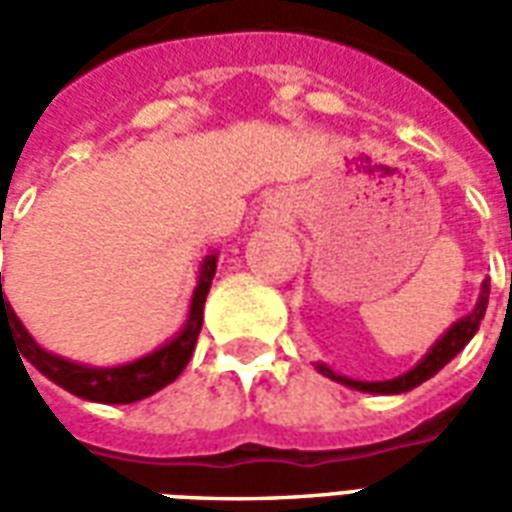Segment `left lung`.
Instances as JSON below:
<instances>
[{
    "instance_id": "obj_1",
    "label": "left lung",
    "mask_w": 512,
    "mask_h": 512,
    "mask_svg": "<svg viewBox=\"0 0 512 512\" xmlns=\"http://www.w3.org/2000/svg\"><path fill=\"white\" fill-rule=\"evenodd\" d=\"M488 296H491V282L483 279V285H480V299L474 304V310L452 323L450 329L433 343V348H430L428 354L422 356L417 365L411 367L408 373H403V376L389 378V381H354V378L334 373L332 367L323 365V362H318L315 367H318L321 376L332 378L337 384L351 386V389H359V392H370V395H403V392H411L414 386H419L422 381H428V378L436 376L441 367L447 365L450 359H455V356L461 354L463 348L469 345V340H472L474 334H477V329H480L485 307H488Z\"/></svg>"
}]
</instances>
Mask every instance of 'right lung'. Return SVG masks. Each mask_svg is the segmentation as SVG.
<instances>
[{"label":"right lung","instance_id":"add662e5","mask_svg":"<svg viewBox=\"0 0 512 512\" xmlns=\"http://www.w3.org/2000/svg\"><path fill=\"white\" fill-rule=\"evenodd\" d=\"M216 260L219 252L202 257L200 271H197V288L191 293L189 315L186 323L172 340L139 356L134 362L112 367H93L82 362H71L60 354H51L46 348L35 343V337L27 332V326L18 321V315L10 307V301L2 293V271H0V337L7 332L16 340L18 351L27 359L29 365L38 373L54 381L62 389H68L71 395L93 400V403H136L142 397H150L158 389L172 384L175 378L186 370L194 345L202 329V310H205V296L211 290L213 274H216ZM24 365V362H21ZM27 370V367H24Z\"/></svg>","mask_w":512,"mask_h":512}]
</instances>
